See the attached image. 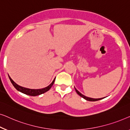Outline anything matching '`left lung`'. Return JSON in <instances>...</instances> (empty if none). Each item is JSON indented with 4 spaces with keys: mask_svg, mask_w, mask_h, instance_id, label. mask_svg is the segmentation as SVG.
Masks as SVG:
<instances>
[{
    "mask_svg": "<svg viewBox=\"0 0 130 130\" xmlns=\"http://www.w3.org/2000/svg\"><path fill=\"white\" fill-rule=\"evenodd\" d=\"M75 91L77 94L79 95V96H81V97H83L84 99L87 100V101H98V100H102L103 99V98H89V97H87V96H86L85 95H84L81 94V92H79V91H78L77 89H76L75 88Z\"/></svg>",
    "mask_w": 130,
    "mask_h": 130,
    "instance_id": "left-lung-1",
    "label": "left lung"
}]
</instances>
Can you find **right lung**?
I'll use <instances>...</instances> for the list:
<instances>
[{"mask_svg":"<svg viewBox=\"0 0 130 130\" xmlns=\"http://www.w3.org/2000/svg\"><path fill=\"white\" fill-rule=\"evenodd\" d=\"M9 78L10 81L11 83H12V85L14 86V87L17 89L18 91H20V92L23 93V94L28 95L30 96H37V95H39L42 94H43V93L47 92V91H49V89H51V88L52 87V86L54 84L55 80V78L54 79V81H52V83H51L50 85L47 86V87L44 88H42V89H29V88H26L25 87H22L21 86H20L19 85H18L17 84H16L13 81L12 79V78L10 77V76L9 75Z\"/></svg>","mask_w":130,"mask_h":130,"instance_id":"right-lung-1","label":"right lung"}]
</instances>
